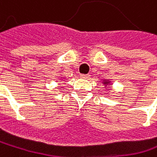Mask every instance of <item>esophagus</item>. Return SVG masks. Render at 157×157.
Masks as SVG:
<instances>
[{
	"label": "esophagus",
	"instance_id": "esophagus-1",
	"mask_svg": "<svg viewBox=\"0 0 157 157\" xmlns=\"http://www.w3.org/2000/svg\"><path fill=\"white\" fill-rule=\"evenodd\" d=\"M89 77H90L89 74H86V75H85V74H81V75H80V78H88Z\"/></svg>",
	"mask_w": 157,
	"mask_h": 157
}]
</instances>
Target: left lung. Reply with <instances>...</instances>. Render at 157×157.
<instances>
[{
	"mask_svg": "<svg viewBox=\"0 0 157 157\" xmlns=\"http://www.w3.org/2000/svg\"><path fill=\"white\" fill-rule=\"evenodd\" d=\"M105 84H109V81H104Z\"/></svg>",
	"mask_w": 157,
	"mask_h": 157,
	"instance_id": "obj_1",
	"label": "left lung"
}]
</instances>
